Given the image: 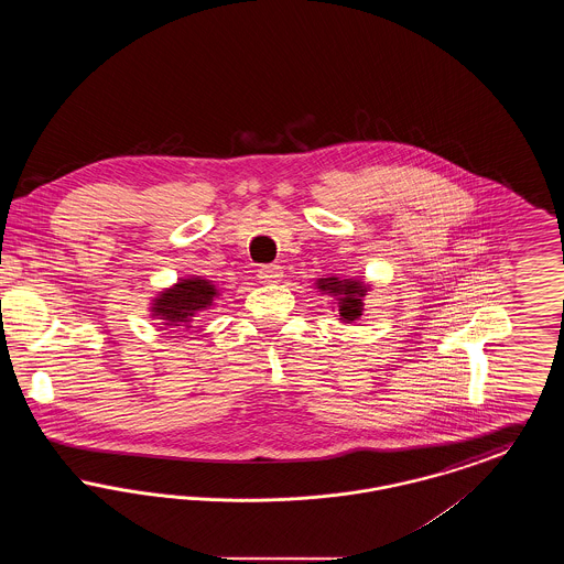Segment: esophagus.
<instances>
[{"instance_id": "1", "label": "esophagus", "mask_w": 564, "mask_h": 564, "mask_svg": "<svg viewBox=\"0 0 564 564\" xmlns=\"http://www.w3.org/2000/svg\"><path fill=\"white\" fill-rule=\"evenodd\" d=\"M258 276L262 279V283H279L283 276V270L279 264H267V267H260Z\"/></svg>"}]
</instances>
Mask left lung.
Here are the masks:
<instances>
[{"label": "left lung", "mask_w": 564, "mask_h": 564, "mask_svg": "<svg viewBox=\"0 0 564 564\" xmlns=\"http://www.w3.org/2000/svg\"><path fill=\"white\" fill-rule=\"evenodd\" d=\"M317 290L338 300V317L343 322L352 323L361 317L364 295L368 292V285H364V281L327 276L317 281Z\"/></svg>", "instance_id": "left-lung-1"}]
</instances>
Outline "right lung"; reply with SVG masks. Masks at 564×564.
Returning <instances> with one entry per match:
<instances>
[{
	"label": "right lung",
	"mask_w": 564,
	"mask_h": 564,
	"mask_svg": "<svg viewBox=\"0 0 564 564\" xmlns=\"http://www.w3.org/2000/svg\"><path fill=\"white\" fill-rule=\"evenodd\" d=\"M217 288L203 276H189L164 290L152 302V317L162 319L166 327L188 329L196 313L214 306Z\"/></svg>",
	"instance_id": "obj_1"
}]
</instances>
